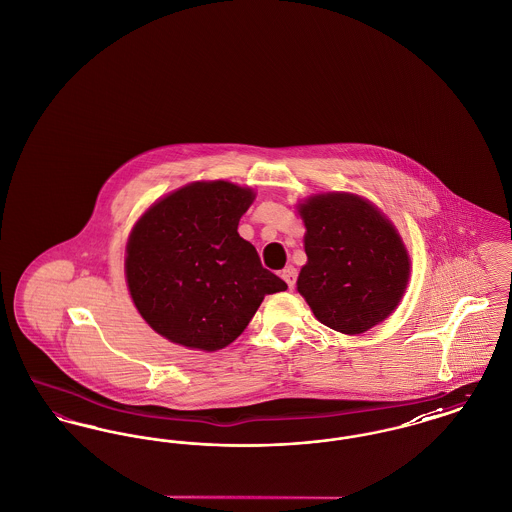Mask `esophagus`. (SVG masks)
Wrapping results in <instances>:
<instances>
[{"label": "esophagus", "instance_id": "1", "mask_svg": "<svg viewBox=\"0 0 512 512\" xmlns=\"http://www.w3.org/2000/svg\"><path fill=\"white\" fill-rule=\"evenodd\" d=\"M282 280L288 284V288L290 290H293L295 288V280H297V270L293 267H286L284 270H282Z\"/></svg>", "mask_w": 512, "mask_h": 512}]
</instances>
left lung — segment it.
I'll list each match as a JSON object with an SVG mask.
<instances>
[{"label":"left lung","instance_id":"obj_1","mask_svg":"<svg viewBox=\"0 0 512 512\" xmlns=\"http://www.w3.org/2000/svg\"><path fill=\"white\" fill-rule=\"evenodd\" d=\"M307 265L297 278L315 317L341 334H363L397 307L409 255L390 220L363 197L315 195L299 207Z\"/></svg>","mask_w":512,"mask_h":512}]
</instances>
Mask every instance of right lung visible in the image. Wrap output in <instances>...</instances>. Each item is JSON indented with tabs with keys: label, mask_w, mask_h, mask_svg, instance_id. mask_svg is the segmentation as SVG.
Returning a JSON list of instances; mask_svg holds the SVG:
<instances>
[{
	"label": "right lung",
	"mask_w": 512,
	"mask_h": 512,
	"mask_svg": "<svg viewBox=\"0 0 512 512\" xmlns=\"http://www.w3.org/2000/svg\"><path fill=\"white\" fill-rule=\"evenodd\" d=\"M249 188L195 182L157 201L126 247L128 290L147 324L184 347L236 340L270 293L288 286L238 234Z\"/></svg>",
	"instance_id": "right-lung-1"
}]
</instances>
